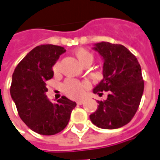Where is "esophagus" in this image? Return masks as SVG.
<instances>
[{
    "label": "esophagus",
    "instance_id": "obj_1",
    "mask_svg": "<svg viewBox=\"0 0 160 160\" xmlns=\"http://www.w3.org/2000/svg\"><path fill=\"white\" fill-rule=\"evenodd\" d=\"M76 103H77V104H79V105H81L82 104H84V100H78Z\"/></svg>",
    "mask_w": 160,
    "mask_h": 160
}]
</instances>
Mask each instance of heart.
Masks as SVG:
<instances>
[{
    "label": "heart",
    "instance_id": "obj_1",
    "mask_svg": "<svg viewBox=\"0 0 160 160\" xmlns=\"http://www.w3.org/2000/svg\"><path fill=\"white\" fill-rule=\"evenodd\" d=\"M74 54L79 60V62L82 65H85L86 63L88 62H92V61H93L92 54L84 48L76 49L74 51ZM53 70L55 72H57L59 70V62L56 63L54 65ZM86 87H87L86 84L81 83L79 80H73V79H68L63 83L62 90L68 97L77 98H80L83 94L84 89Z\"/></svg>",
    "mask_w": 160,
    "mask_h": 160
}]
</instances>
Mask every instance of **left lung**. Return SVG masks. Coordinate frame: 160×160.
Segmentation results:
<instances>
[{
  "instance_id": "1",
  "label": "left lung",
  "mask_w": 160,
  "mask_h": 160,
  "mask_svg": "<svg viewBox=\"0 0 160 160\" xmlns=\"http://www.w3.org/2000/svg\"><path fill=\"white\" fill-rule=\"evenodd\" d=\"M104 60L103 80L93 93L108 92L106 100L98 101L92 122L104 129H115L128 123L137 111L144 91V81L137 58L122 44L97 42L92 48Z\"/></svg>"
}]
</instances>
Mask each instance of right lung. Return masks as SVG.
<instances>
[{"label":"right lung","mask_w":160,"mask_h":160,"mask_svg":"<svg viewBox=\"0 0 160 160\" xmlns=\"http://www.w3.org/2000/svg\"><path fill=\"white\" fill-rule=\"evenodd\" d=\"M63 47L53 44L37 46L18 64L12 73L10 94L20 118L38 134L53 135L63 130L76 103L62 96L52 103L46 96V80L54 75L52 68Z\"/></svg>","instance_id":"obj_1"}]
</instances>
